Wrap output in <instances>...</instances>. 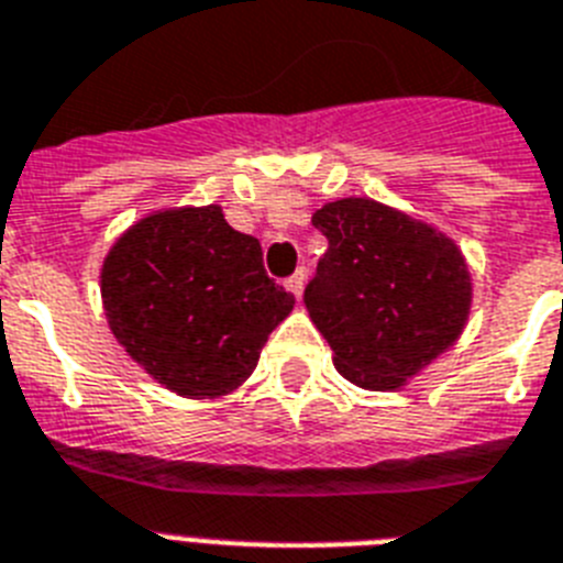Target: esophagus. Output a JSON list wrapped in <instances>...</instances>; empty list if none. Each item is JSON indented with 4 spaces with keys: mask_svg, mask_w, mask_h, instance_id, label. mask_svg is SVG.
Instances as JSON below:
<instances>
[{
    "mask_svg": "<svg viewBox=\"0 0 563 563\" xmlns=\"http://www.w3.org/2000/svg\"><path fill=\"white\" fill-rule=\"evenodd\" d=\"M285 287L296 296V299H301V290H305V271L292 273V276L285 282Z\"/></svg>",
    "mask_w": 563,
    "mask_h": 563,
    "instance_id": "obj_1",
    "label": "esophagus"
}]
</instances>
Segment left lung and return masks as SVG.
Listing matches in <instances>:
<instances>
[{
  "label": "left lung",
  "instance_id": "1",
  "mask_svg": "<svg viewBox=\"0 0 563 563\" xmlns=\"http://www.w3.org/2000/svg\"><path fill=\"white\" fill-rule=\"evenodd\" d=\"M313 227L328 253L305 305L345 379L394 391L457 342L472 276L449 235L371 198L324 203Z\"/></svg>",
  "mask_w": 563,
  "mask_h": 563
}]
</instances>
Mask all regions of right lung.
Returning <instances> with one entry per match:
<instances>
[{"label": "right lung", "mask_w": 563, "mask_h": 563, "mask_svg": "<svg viewBox=\"0 0 563 563\" xmlns=\"http://www.w3.org/2000/svg\"><path fill=\"white\" fill-rule=\"evenodd\" d=\"M109 328L152 379L189 399L235 391L296 299L218 203L161 209L114 241L100 273Z\"/></svg>", "instance_id": "right-lung-1"}]
</instances>
